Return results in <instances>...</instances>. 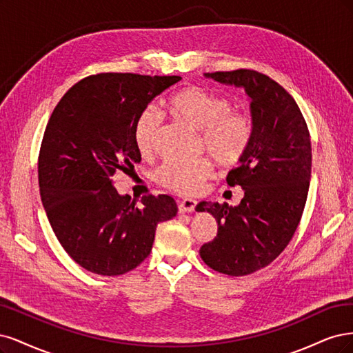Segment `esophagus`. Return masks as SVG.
Returning a JSON list of instances; mask_svg holds the SVG:
<instances>
[{
  "instance_id": "1",
  "label": "esophagus",
  "mask_w": 353,
  "mask_h": 353,
  "mask_svg": "<svg viewBox=\"0 0 353 353\" xmlns=\"http://www.w3.org/2000/svg\"><path fill=\"white\" fill-rule=\"evenodd\" d=\"M196 201L195 199H183V201H179V212L185 214V212H193L196 208Z\"/></svg>"
}]
</instances>
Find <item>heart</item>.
I'll return each mask as SVG.
<instances>
[{
	"mask_svg": "<svg viewBox=\"0 0 353 353\" xmlns=\"http://www.w3.org/2000/svg\"><path fill=\"white\" fill-rule=\"evenodd\" d=\"M172 114L199 130V148L221 167H232L242 160L252 139L254 124L245 111L232 110V102L199 86L180 89L168 99ZM163 117L155 108H146L134 124V143L142 155L152 154ZM208 160L190 163L165 161L155 170L160 186L181 196H193L211 176Z\"/></svg>",
	"mask_w": 353,
	"mask_h": 353,
	"instance_id": "heart-1",
	"label": "heart"
}]
</instances>
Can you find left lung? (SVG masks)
<instances>
[{
    "mask_svg": "<svg viewBox=\"0 0 353 353\" xmlns=\"http://www.w3.org/2000/svg\"><path fill=\"white\" fill-rule=\"evenodd\" d=\"M205 76L245 89L254 132L239 167L225 179L245 190L241 203L196 205L219 224L217 236L201 246L199 255L223 274L248 276L271 264L298 229L310 189L311 138L296 102L268 76L248 69Z\"/></svg>",
    "mask_w": 353,
    "mask_h": 353,
    "instance_id": "left-lung-1",
    "label": "left lung"
}]
</instances>
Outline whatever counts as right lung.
<instances>
[{
  "label": "right lung",
  "instance_id": "add662e5",
  "mask_svg": "<svg viewBox=\"0 0 353 353\" xmlns=\"http://www.w3.org/2000/svg\"><path fill=\"white\" fill-rule=\"evenodd\" d=\"M180 76L99 73L73 85L54 108L41 143L42 205L70 258L99 276H120L151 254L158 223L177 214L168 195L141 207L112 183L141 163L134 124L150 102Z\"/></svg>",
  "mask_w": 353,
  "mask_h": 353
}]
</instances>
